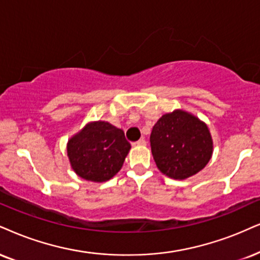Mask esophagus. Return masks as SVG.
Segmentation results:
<instances>
[{"instance_id": "34e87169", "label": "esophagus", "mask_w": 260, "mask_h": 260, "mask_svg": "<svg viewBox=\"0 0 260 260\" xmlns=\"http://www.w3.org/2000/svg\"><path fill=\"white\" fill-rule=\"evenodd\" d=\"M133 145L134 146H146V141L143 140V139H141L139 141H136V142H134Z\"/></svg>"}]
</instances>
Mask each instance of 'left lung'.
I'll list each match as a JSON object with an SVG mask.
<instances>
[{
  "instance_id": "left-lung-1",
  "label": "left lung",
  "mask_w": 260,
  "mask_h": 260,
  "mask_svg": "<svg viewBox=\"0 0 260 260\" xmlns=\"http://www.w3.org/2000/svg\"><path fill=\"white\" fill-rule=\"evenodd\" d=\"M150 148L156 166L174 179H185L210 161L213 142L207 125L182 110L166 113L150 134Z\"/></svg>"
}]
</instances>
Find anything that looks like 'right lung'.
<instances>
[{"label":"right lung","instance_id":"right-lung-1","mask_svg":"<svg viewBox=\"0 0 260 260\" xmlns=\"http://www.w3.org/2000/svg\"><path fill=\"white\" fill-rule=\"evenodd\" d=\"M131 148L124 131L107 121H91L67 142L73 171L91 182L111 179L124 164Z\"/></svg>","mask_w":260,"mask_h":260}]
</instances>
